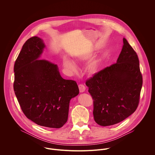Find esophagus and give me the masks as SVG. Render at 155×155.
<instances>
[{
	"instance_id": "1",
	"label": "esophagus",
	"mask_w": 155,
	"mask_h": 155,
	"mask_svg": "<svg viewBox=\"0 0 155 155\" xmlns=\"http://www.w3.org/2000/svg\"><path fill=\"white\" fill-rule=\"evenodd\" d=\"M78 87H79V90H80V93H83L86 90L85 86L83 84H79Z\"/></svg>"
}]
</instances>
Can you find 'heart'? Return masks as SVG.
I'll return each instance as SVG.
<instances>
[{
	"instance_id": "b5f03b06",
	"label": "heart",
	"mask_w": 155,
	"mask_h": 155,
	"mask_svg": "<svg viewBox=\"0 0 155 155\" xmlns=\"http://www.w3.org/2000/svg\"><path fill=\"white\" fill-rule=\"evenodd\" d=\"M92 55H93L92 53H88L84 55L77 57V59L78 61H86L90 59L92 57ZM64 66L66 69H68V70H69L72 72H74L76 71V65L74 62H72L69 60L66 59L64 61ZM99 66V62L94 61L92 63H91V64L89 65V68H88V69H89V71L90 72V73L94 74L95 72H97Z\"/></svg>"
}]
</instances>
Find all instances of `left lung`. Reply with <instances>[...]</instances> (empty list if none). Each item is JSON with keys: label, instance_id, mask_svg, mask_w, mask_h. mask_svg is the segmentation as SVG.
I'll return each mask as SVG.
<instances>
[{"label": "left lung", "instance_id": "obj_1", "mask_svg": "<svg viewBox=\"0 0 155 155\" xmlns=\"http://www.w3.org/2000/svg\"><path fill=\"white\" fill-rule=\"evenodd\" d=\"M142 83L138 56L124 38L117 63L86 81L93 99L94 121L102 126H111L133 114L139 105Z\"/></svg>", "mask_w": 155, "mask_h": 155}]
</instances>
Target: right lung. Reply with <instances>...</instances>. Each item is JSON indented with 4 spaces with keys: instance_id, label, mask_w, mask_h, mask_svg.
<instances>
[{
    "instance_id": "add662e5",
    "label": "right lung",
    "mask_w": 155,
    "mask_h": 155,
    "mask_svg": "<svg viewBox=\"0 0 155 155\" xmlns=\"http://www.w3.org/2000/svg\"><path fill=\"white\" fill-rule=\"evenodd\" d=\"M45 47L36 36L25 43L14 65V91L28 119L41 126L60 128L68 121L70 101L79 89L75 81L61 77L56 64L38 59Z\"/></svg>"
}]
</instances>
